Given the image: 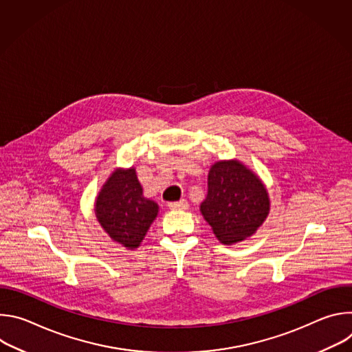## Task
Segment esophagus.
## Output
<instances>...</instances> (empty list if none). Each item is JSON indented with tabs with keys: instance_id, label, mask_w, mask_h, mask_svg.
Listing matches in <instances>:
<instances>
[{
	"instance_id": "esophagus-1",
	"label": "esophagus",
	"mask_w": 352,
	"mask_h": 352,
	"mask_svg": "<svg viewBox=\"0 0 352 352\" xmlns=\"http://www.w3.org/2000/svg\"><path fill=\"white\" fill-rule=\"evenodd\" d=\"M168 209L170 210H185V209H188V202L185 199L179 200V202H171V204H168Z\"/></svg>"
}]
</instances>
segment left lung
Returning a JSON list of instances; mask_svg holds the SVG:
<instances>
[{"label":"left lung","instance_id":"1","mask_svg":"<svg viewBox=\"0 0 352 352\" xmlns=\"http://www.w3.org/2000/svg\"><path fill=\"white\" fill-rule=\"evenodd\" d=\"M208 186L200 212L223 243L250 236L269 214L270 202L265 185L236 160L212 166Z\"/></svg>","mask_w":352,"mask_h":352}]
</instances>
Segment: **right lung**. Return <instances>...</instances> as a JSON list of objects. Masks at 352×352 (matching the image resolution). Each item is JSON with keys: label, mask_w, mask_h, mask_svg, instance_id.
I'll return each mask as SVG.
<instances>
[{"label": "right lung", "mask_w": 352, "mask_h": 352, "mask_svg": "<svg viewBox=\"0 0 352 352\" xmlns=\"http://www.w3.org/2000/svg\"><path fill=\"white\" fill-rule=\"evenodd\" d=\"M94 208L106 232L128 249L139 246L159 212L157 204L143 197L135 168L116 170L98 192Z\"/></svg>", "instance_id": "obj_1"}]
</instances>
